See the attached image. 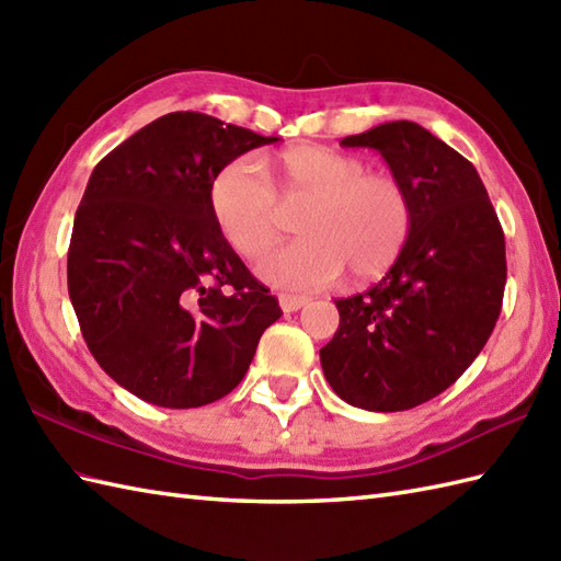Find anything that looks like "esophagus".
I'll return each instance as SVG.
<instances>
[{"instance_id": "34e87169", "label": "esophagus", "mask_w": 561, "mask_h": 561, "mask_svg": "<svg viewBox=\"0 0 561 561\" xmlns=\"http://www.w3.org/2000/svg\"><path fill=\"white\" fill-rule=\"evenodd\" d=\"M308 301V296H294V294H279V306H282V311L284 313H294V311H299V308H304Z\"/></svg>"}]
</instances>
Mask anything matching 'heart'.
Here are the masks:
<instances>
[{
    "instance_id": "b5f03b06",
    "label": "heart",
    "mask_w": 561,
    "mask_h": 561,
    "mask_svg": "<svg viewBox=\"0 0 561 561\" xmlns=\"http://www.w3.org/2000/svg\"><path fill=\"white\" fill-rule=\"evenodd\" d=\"M350 153L301 145L274 161L272 185L250 159H236L209 190L221 236L243 257H260L277 243L282 209L299 211L301 241L274 250L260 262V277L279 289H320L342 277H383L410 245L412 197L398 178L366 173Z\"/></svg>"
}]
</instances>
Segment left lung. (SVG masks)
I'll use <instances>...</instances> for the list:
<instances>
[{
  "label": "left lung",
  "instance_id": "left-lung-1",
  "mask_svg": "<svg viewBox=\"0 0 561 561\" xmlns=\"http://www.w3.org/2000/svg\"><path fill=\"white\" fill-rule=\"evenodd\" d=\"M376 149L414 207L410 245L383 279L337 299L340 328L320 366L337 396L402 412L456 383L502 313L506 245L474 165L422 125L396 121L344 137Z\"/></svg>",
  "mask_w": 561,
  "mask_h": 561
}]
</instances>
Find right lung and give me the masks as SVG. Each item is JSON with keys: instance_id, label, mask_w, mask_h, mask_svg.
I'll use <instances>...</instances> for the list:
<instances>
[{"instance_id": "right-lung-1", "label": "right lung", "mask_w": 561, "mask_h": 561, "mask_svg": "<svg viewBox=\"0 0 561 561\" xmlns=\"http://www.w3.org/2000/svg\"><path fill=\"white\" fill-rule=\"evenodd\" d=\"M272 141L169 113L93 169L71 229L69 299L93 359L139 400L187 410L229 396L282 316L209 202L226 163Z\"/></svg>"}]
</instances>
